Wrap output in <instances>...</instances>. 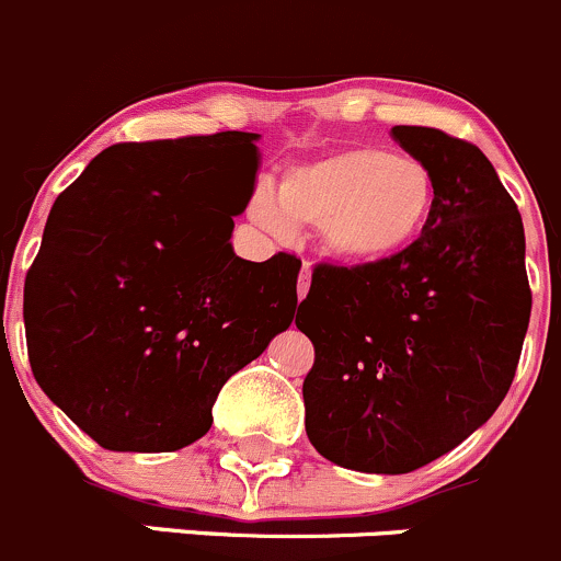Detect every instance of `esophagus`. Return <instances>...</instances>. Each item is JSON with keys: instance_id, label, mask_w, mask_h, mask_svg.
<instances>
[{"instance_id": "34e87169", "label": "esophagus", "mask_w": 561, "mask_h": 561, "mask_svg": "<svg viewBox=\"0 0 561 561\" xmlns=\"http://www.w3.org/2000/svg\"><path fill=\"white\" fill-rule=\"evenodd\" d=\"M310 275H313V267H310V262H302V270H299V280H297V294H299V299H305V294H308V288H310Z\"/></svg>"}]
</instances>
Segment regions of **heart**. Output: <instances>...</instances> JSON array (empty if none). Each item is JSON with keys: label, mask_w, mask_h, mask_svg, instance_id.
<instances>
[{"label": "heart", "mask_w": 561, "mask_h": 561, "mask_svg": "<svg viewBox=\"0 0 561 561\" xmlns=\"http://www.w3.org/2000/svg\"><path fill=\"white\" fill-rule=\"evenodd\" d=\"M435 207V178L413 156L359 146L291 167L278 194L259 192L253 221L275 234L319 229L332 256L375 264L421 234Z\"/></svg>", "instance_id": "1"}]
</instances>
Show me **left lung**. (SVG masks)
<instances>
[{
	"label": "left lung",
	"instance_id": "left-lung-1",
	"mask_svg": "<svg viewBox=\"0 0 561 561\" xmlns=\"http://www.w3.org/2000/svg\"><path fill=\"white\" fill-rule=\"evenodd\" d=\"M391 137L435 178V207L402 253L313 270L297 329L316 362L305 430L323 459L400 476L486 424L529 327L524 224L492 161L430 126Z\"/></svg>",
	"mask_w": 561,
	"mask_h": 561
}]
</instances>
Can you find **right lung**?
<instances>
[{
    "instance_id": "1",
    "label": "right lung",
    "mask_w": 561,
    "mask_h": 561,
    "mask_svg": "<svg viewBox=\"0 0 561 561\" xmlns=\"http://www.w3.org/2000/svg\"><path fill=\"white\" fill-rule=\"evenodd\" d=\"M259 135L110 146L50 207L23 291L39 389L107 451H178L297 310L302 262L234 253Z\"/></svg>"
}]
</instances>
